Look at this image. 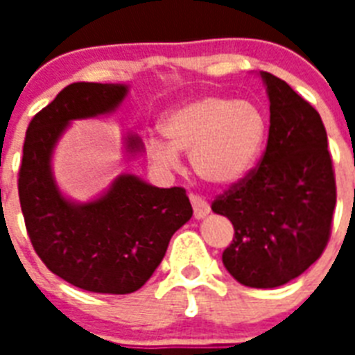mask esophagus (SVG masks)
I'll use <instances>...</instances> for the list:
<instances>
[{
	"mask_svg": "<svg viewBox=\"0 0 355 355\" xmlns=\"http://www.w3.org/2000/svg\"><path fill=\"white\" fill-rule=\"evenodd\" d=\"M189 199H191V206H193L195 219H205L210 214V205L202 197H199V195H189Z\"/></svg>",
	"mask_w": 355,
	"mask_h": 355,
	"instance_id": "34e87169",
	"label": "esophagus"
}]
</instances>
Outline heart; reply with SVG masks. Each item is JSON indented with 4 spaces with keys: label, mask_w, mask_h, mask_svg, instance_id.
<instances>
[{
    "label": "heart",
    "mask_w": 355,
    "mask_h": 355,
    "mask_svg": "<svg viewBox=\"0 0 355 355\" xmlns=\"http://www.w3.org/2000/svg\"><path fill=\"white\" fill-rule=\"evenodd\" d=\"M160 128L167 141L147 139L150 160L173 169L178 166L176 150L188 153L200 180L230 188L258 164L269 125L254 101L202 96L166 112Z\"/></svg>",
    "instance_id": "1"
}]
</instances>
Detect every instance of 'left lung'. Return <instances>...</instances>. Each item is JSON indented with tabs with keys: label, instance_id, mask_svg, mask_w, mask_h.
<instances>
[{
	"label": "left lung",
	"instance_id": "left-lung-1",
	"mask_svg": "<svg viewBox=\"0 0 355 355\" xmlns=\"http://www.w3.org/2000/svg\"><path fill=\"white\" fill-rule=\"evenodd\" d=\"M270 103L267 149L258 169L211 202L234 239L223 263L239 284L284 286L320 258L336 208V177L319 112L286 80L259 71Z\"/></svg>",
	"mask_w": 355,
	"mask_h": 355
}]
</instances>
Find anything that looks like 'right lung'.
<instances>
[{"label": "right lung", "mask_w": 355, "mask_h": 355, "mask_svg": "<svg viewBox=\"0 0 355 355\" xmlns=\"http://www.w3.org/2000/svg\"><path fill=\"white\" fill-rule=\"evenodd\" d=\"M127 85L73 83L29 123L18 193L36 254L53 275L92 293L127 295L149 280L169 239L193 216L186 189L156 188L121 173L99 197L75 202L53 177V153L69 123L112 114ZM125 155L144 150L138 134L123 138Z\"/></svg>", "instance_id": "obj_1"}]
</instances>
